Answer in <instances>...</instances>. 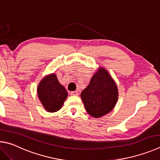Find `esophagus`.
Masks as SVG:
<instances>
[{
  "label": "esophagus",
  "mask_w": 160,
  "mask_h": 160,
  "mask_svg": "<svg viewBox=\"0 0 160 160\" xmlns=\"http://www.w3.org/2000/svg\"><path fill=\"white\" fill-rule=\"evenodd\" d=\"M70 94H71L72 96H78V91H72V92H70Z\"/></svg>",
  "instance_id": "34e87169"
}]
</instances>
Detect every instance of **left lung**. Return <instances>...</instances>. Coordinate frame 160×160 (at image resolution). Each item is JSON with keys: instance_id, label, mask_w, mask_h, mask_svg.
Wrapping results in <instances>:
<instances>
[{"instance_id": "8db88e82", "label": "left lung", "mask_w": 160, "mask_h": 160, "mask_svg": "<svg viewBox=\"0 0 160 160\" xmlns=\"http://www.w3.org/2000/svg\"><path fill=\"white\" fill-rule=\"evenodd\" d=\"M87 112L99 118L110 112L115 106L118 91L115 82L105 69L99 68L90 83L81 93Z\"/></svg>"}]
</instances>
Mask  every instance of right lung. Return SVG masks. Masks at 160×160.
I'll return each mask as SVG.
<instances>
[{
  "label": "right lung",
  "instance_id": "add662e5",
  "mask_svg": "<svg viewBox=\"0 0 160 160\" xmlns=\"http://www.w3.org/2000/svg\"><path fill=\"white\" fill-rule=\"evenodd\" d=\"M37 91L42 105L50 112L60 110L68 95L54 74L47 76L41 81Z\"/></svg>",
  "mask_w": 160,
  "mask_h": 160
}]
</instances>
